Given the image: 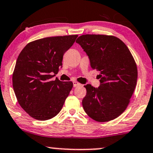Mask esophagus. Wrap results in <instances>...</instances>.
Listing matches in <instances>:
<instances>
[{"mask_svg": "<svg viewBox=\"0 0 153 153\" xmlns=\"http://www.w3.org/2000/svg\"><path fill=\"white\" fill-rule=\"evenodd\" d=\"M73 85H74V87H76V86H81L82 84H80V83L77 82H73Z\"/></svg>", "mask_w": 153, "mask_h": 153, "instance_id": "1", "label": "esophagus"}]
</instances>
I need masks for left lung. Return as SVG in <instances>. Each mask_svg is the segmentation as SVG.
Returning a JSON list of instances; mask_svg holds the SVG:
<instances>
[{"label": "left lung", "instance_id": "obj_1", "mask_svg": "<svg viewBox=\"0 0 153 153\" xmlns=\"http://www.w3.org/2000/svg\"><path fill=\"white\" fill-rule=\"evenodd\" d=\"M76 42L87 54L92 69L101 73L99 88L84 86L83 108L96 121L114 120L127 108L136 86L134 58L125 43L113 35H83Z\"/></svg>", "mask_w": 153, "mask_h": 153}]
</instances>
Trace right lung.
I'll return each instance as SVG.
<instances>
[{"label": "right lung", "instance_id": "add662e5", "mask_svg": "<svg viewBox=\"0 0 153 153\" xmlns=\"http://www.w3.org/2000/svg\"><path fill=\"white\" fill-rule=\"evenodd\" d=\"M77 35L45 37L29 42L19 54L13 73L18 102L32 118L47 120L59 113L73 87L52 78L62 67L63 55Z\"/></svg>", "mask_w": 153, "mask_h": 153}]
</instances>
